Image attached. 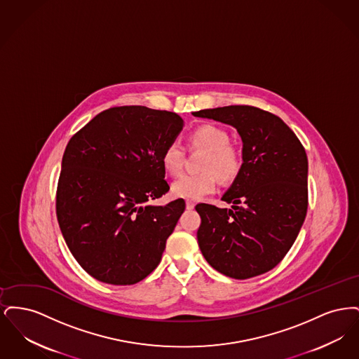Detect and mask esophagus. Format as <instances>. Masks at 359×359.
I'll return each mask as SVG.
<instances>
[{
  "instance_id": "34e87169",
  "label": "esophagus",
  "mask_w": 359,
  "mask_h": 359,
  "mask_svg": "<svg viewBox=\"0 0 359 359\" xmlns=\"http://www.w3.org/2000/svg\"><path fill=\"white\" fill-rule=\"evenodd\" d=\"M186 205H187L188 210H192V208L195 207V203H194V202H191V201H187Z\"/></svg>"
}]
</instances>
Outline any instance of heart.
I'll list each match as a JSON object with an SVG mask.
<instances>
[{
  "label": "heart",
  "instance_id": "obj_1",
  "mask_svg": "<svg viewBox=\"0 0 359 359\" xmlns=\"http://www.w3.org/2000/svg\"><path fill=\"white\" fill-rule=\"evenodd\" d=\"M188 144L194 149H203V158L198 175H184L172 184V194L189 201H199L205 195L215 192L218 178L230 183L237 179L242 168V154L230 144V135L217 125H202L191 132ZM186 157L184 147L173 140L167 144L161 154L163 168L171 176H179L183 171Z\"/></svg>",
  "mask_w": 359,
  "mask_h": 359
}]
</instances>
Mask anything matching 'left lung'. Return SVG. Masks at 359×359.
Returning a JSON list of instances; mask_svg holds the SVG:
<instances>
[{
	"label": "left lung",
	"instance_id": "left-lung-1",
	"mask_svg": "<svg viewBox=\"0 0 359 359\" xmlns=\"http://www.w3.org/2000/svg\"><path fill=\"white\" fill-rule=\"evenodd\" d=\"M231 125L242 138V168L222 201L231 208L201 203L198 243L205 261L237 280L266 273L288 253L308 207V160L290 126L248 104L192 113Z\"/></svg>",
	"mask_w": 359,
	"mask_h": 359
}]
</instances>
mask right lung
<instances>
[{"instance_id": "1", "label": "right lung", "mask_w": 359, "mask_h": 359, "mask_svg": "<svg viewBox=\"0 0 359 359\" xmlns=\"http://www.w3.org/2000/svg\"><path fill=\"white\" fill-rule=\"evenodd\" d=\"M182 129L176 113L118 106L71 137L57 182L56 217L69 252L98 281L132 285L160 264L186 202H148L170 191L161 154Z\"/></svg>"}]
</instances>
